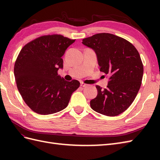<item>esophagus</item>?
Returning <instances> with one entry per match:
<instances>
[{
    "label": "esophagus",
    "instance_id": "esophagus-1",
    "mask_svg": "<svg viewBox=\"0 0 160 160\" xmlns=\"http://www.w3.org/2000/svg\"><path fill=\"white\" fill-rule=\"evenodd\" d=\"M80 86L82 87H86L88 86V84H84V83H83V82H81V83H80Z\"/></svg>",
    "mask_w": 160,
    "mask_h": 160
}]
</instances>
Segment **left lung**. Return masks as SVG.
<instances>
[{
  "mask_svg": "<svg viewBox=\"0 0 160 160\" xmlns=\"http://www.w3.org/2000/svg\"><path fill=\"white\" fill-rule=\"evenodd\" d=\"M82 44L96 53L100 71L108 75L106 89L97 85L98 95L90 102L93 110L107 116L123 113L140 89L144 68L136 48L127 40L111 33H97Z\"/></svg>",
  "mask_w": 160,
  "mask_h": 160,
  "instance_id": "8db88e82",
  "label": "left lung"
}]
</instances>
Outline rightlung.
Masks as SVG:
<instances>
[{
	"instance_id": "1",
	"label": "right lung",
	"mask_w": 160,
	"mask_h": 160,
	"mask_svg": "<svg viewBox=\"0 0 160 160\" xmlns=\"http://www.w3.org/2000/svg\"><path fill=\"white\" fill-rule=\"evenodd\" d=\"M76 40L62 35L40 36L22 47L14 64L17 88L23 100L36 113L49 115L65 108L80 87L58 74L63 68L62 56Z\"/></svg>"
}]
</instances>
